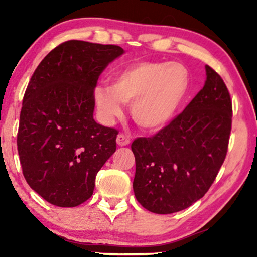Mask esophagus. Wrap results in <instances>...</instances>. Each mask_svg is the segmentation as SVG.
Wrapping results in <instances>:
<instances>
[{"label": "esophagus", "mask_w": 257, "mask_h": 257, "mask_svg": "<svg viewBox=\"0 0 257 257\" xmlns=\"http://www.w3.org/2000/svg\"><path fill=\"white\" fill-rule=\"evenodd\" d=\"M117 144L119 146H127L130 144V139L124 135H119L117 137Z\"/></svg>", "instance_id": "obj_1"}]
</instances>
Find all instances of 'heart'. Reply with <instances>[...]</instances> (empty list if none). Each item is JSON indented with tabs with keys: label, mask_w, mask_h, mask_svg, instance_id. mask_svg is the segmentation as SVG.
I'll return each mask as SVG.
<instances>
[{
	"label": "heart",
	"mask_w": 257,
	"mask_h": 257,
	"mask_svg": "<svg viewBox=\"0 0 257 257\" xmlns=\"http://www.w3.org/2000/svg\"><path fill=\"white\" fill-rule=\"evenodd\" d=\"M191 77L179 62H139L115 72L110 86H97L93 100L98 115L111 124L131 105V115L144 131L166 127L187 97Z\"/></svg>",
	"instance_id": "heart-1"
}]
</instances>
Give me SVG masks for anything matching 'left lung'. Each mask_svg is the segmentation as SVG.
Segmentation results:
<instances>
[{"label": "left lung", "mask_w": 257, "mask_h": 257, "mask_svg": "<svg viewBox=\"0 0 257 257\" xmlns=\"http://www.w3.org/2000/svg\"><path fill=\"white\" fill-rule=\"evenodd\" d=\"M206 82L184 111L151 138H137L133 191L144 208L172 214L206 194L227 154L231 100L220 75L206 65Z\"/></svg>", "instance_id": "obj_1"}]
</instances>
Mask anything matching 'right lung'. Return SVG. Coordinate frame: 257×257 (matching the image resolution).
<instances>
[{
  "instance_id": "right-lung-1",
  "label": "right lung",
  "mask_w": 257,
  "mask_h": 257,
  "mask_svg": "<svg viewBox=\"0 0 257 257\" xmlns=\"http://www.w3.org/2000/svg\"><path fill=\"white\" fill-rule=\"evenodd\" d=\"M118 45L68 41L45 56L24 93L17 150L28 185L51 205L91 198L96 175L115 152L118 131L93 119V91Z\"/></svg>"
}]
</instances>
